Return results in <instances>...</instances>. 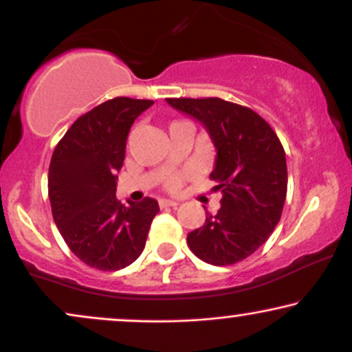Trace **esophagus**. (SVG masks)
Listing matches in <instances>:
<instances>
[{
    "label": "esophagus",
    "mask_w": 352,
    "mask_h": 352,
    "mask_svg": "<svg viewBox=\"0 0 352 352\" xmlns=\"http://www.w3.org/2000/svg\"><path fill=\"white\" fill-rule=\"evenodd\" d=\"M159 205H160V208H167V206L177 208V206H179V203L173 201V200H159Z\"/></svg>",
    "instance_id": "esophagus-1"
}]
</instances>
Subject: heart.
Here are the masks:
<instances>
[{
    "label": "heart",
    "instance_id": "1",
    "mask_svg": "<svg viewBox=\"0 0 352 352\" xmlns=\"http://www.w3.org/2000/svg\"><path fill=\"white\" fill-rule=\"evenodd\" d=\"M182 184H184V177L179 175V173H170L164 182L165 188L170 190V192H177L182 187Z\"/></svg>",
    "mask_w": 352,
    "mask_h": 352
}]
</instances>
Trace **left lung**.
I'll return each instance as SVG.
<instances>
[{
    "label": "left lung",
    "mask_w": 352,
    "mask_h": 352,
    "mask_svg": "<svg viewBox=\"0 0 352 352\" xmlns=\"http://www.w3.org/2000/svg\"><path fill=\"white\" fill-rule=\"evenodd\" d=\"M205 126L217 147L210 179L221 192V208L188 232L198 259L232 265L256 252L277 226L287 197V162L280 139L251 108L221 98H167Z\"/></svg>",
    "instance_id": "left-lung-1"
}]
</instances>
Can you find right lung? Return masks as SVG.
I'll return each mask as SVG.
<instances>
[{
  "instance_id": "obj_1",
  "label": "right lung",
  "mask_w": 352,
  "mask_h": 352,
  "mask_svg": "<svg viewBox=\"0 0 352 352\" xmlns=\"http://www.w3.org/2000/svg\"><path fill=\"white\" fill-rule=\"evenodd\" d=\"M152 100H108L82 114L55 146L49 167L52 217L70 251L90 267L120 270L146 245L159 203L116 200V173L135 118Z\"/></svg>"
}]
</instances>
